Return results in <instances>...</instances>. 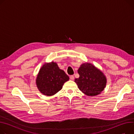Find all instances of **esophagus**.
<instances>
[{"mask_svg":"<svg viewBox=\"0 0 134 134\" xmlns=\"http://www.w3.org/2000/svg\"><path fill=\"white\" fill-rule=\"evenodd\" d=\"M69 78L71 80H73L74 79V75H70L69 76Z\"/></svg>","mask_w":134,"mask_h":134,"instance_id":"esophagus-1","label":"esophagus"}]
</instances>
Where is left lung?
<instances>
[{"instance_id": "8db88e82", "label": "left lung", "mask_w": 134, "mask_h": 134, "mask_svg": "<svg viewBox=\"0 0 134 134\" xmlns=\"http://www.w3.org/2000/svg\"><path fill=\"white\" fill-rule=\"evenodd\" d=\"M77 72L80 75L75 79L79 90L88 96L101 93L106 86L107 79L101 71L90 63L81 65Z\"/></svg>"}]
</instances>
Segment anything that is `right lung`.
I'll list each match as a JSON object with an SVG mask.
<instances>
[{
	"instance_id": "right-lung-1",
	"label": "right lung",
	"mask_w": 134,
	"mask_h": 134,
	"mask_svg": "<svg viewBox=\"0 0 134 134\" xmlns=\"http://www.w3.org/2000/svg\"><path fill=\"white\" fill-rule=\"evenodd\" d=\"M69 79L56 62L44 64L40 68L36 79L39 91L43 95L52 96L60 91L64 83Z\"/></svg>"
}]
</instances>
